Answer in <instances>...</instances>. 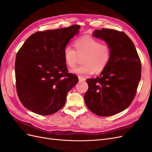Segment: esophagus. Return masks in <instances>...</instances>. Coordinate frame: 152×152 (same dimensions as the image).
<instances>
[{
    "label": "esophagus",
    "instance_id": "1",
    "mask_svg": "<svg viewBox=\"0 0 152 152\" xmlns=\"http://www.w3.org/2000/svg\"><path fill=\"white\" fill-rule=\"evenodd\" d=\"M79 82H83V81L86 80V79L83 77L79 76Z\"/></svg>",
    "mask_w": 152,
    "mask_h": 152
}]
</instances>
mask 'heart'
Instances as JSON below:
<instances>
[{
  "label": "heart",
  "mask_w": 152,
  "mask_h": 152,
  "mask_svg": "<svg viewBox=\"0 0 152 152\" xmlns=\"http://www.w3.org/2000/svg\"><path fill=\"white\" fill-rule=\"evenodd\" d=\"M76 51L69 45L64 49L63 56L66 65L75 66L79 57H84V65L72 69L71 72L79 75H88L95 72L99 73L107 66L112 56V49L108 44H102L99 40L91 36H84L74 42Z\"/></svg>",
  "instance_id": "heart-1"
}]
</instances>
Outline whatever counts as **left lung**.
<instances>
[{
	"instance_id": "left-lung-1",
	"label": "left lung",
	"mask_w": 152,
	"mask_h": 152,
	"mask_svg": "<svg viewBox=\"0 0 152 152\" xmlns=\"http://www.w3.org/2000/svg\"><path fill=\"white\" fill-rule=\"evenodd\" d=\"M112 49L107 66L95 79H87L84 101L91 111L102 117L120 113L134 99L141 79V64L131 39L123 31L102 28L93 34Z\"/></svg>"
}]
</instances>
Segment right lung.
Instances as JSON below:
<instances>
[{
    "instance_id": "right-lung-1",
    "label": "right lung",
    "mask_w": 152,
    "mask_h": 152,
    "mask_svg": "<svg viewBox=\"0 0 152 152\" xmlns=\"http://www.w3.org/2000/svg\"><path fill=\"white\" fill-rule=\"evenodd\" d=\"M80 26L37 31L26 40L15 61L16 86L24 107L40 115L57 112L79 80L68 73L63 50Z\"/></svg>"
}]
</instances>
